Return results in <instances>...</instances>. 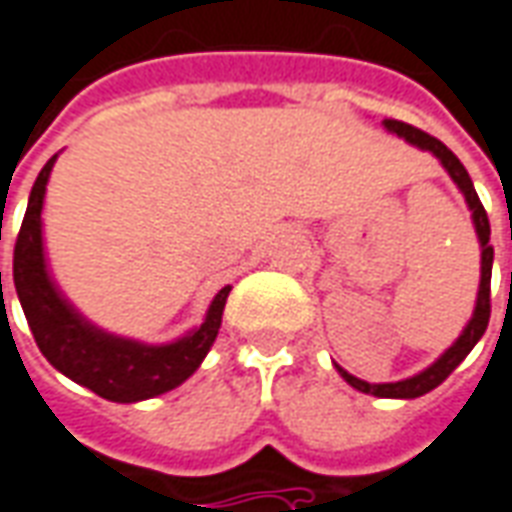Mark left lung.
<instances>
[{
	"mask_svg": "<svg viewBox=\"0 0 512 512\" xmlns=\"http://www.w3.org/2000/svg\"><path fill=\"white\" fill-rule=\"evenodd\" d=\"M382 127L388 132H393V135H399V138H405L407 144L416 146L421 152H430V155L438 157V163L446 169V174L452 177V182L460 188V194L466 199L468 210H471V221H474V230H477V241H480V291H477L474 313L468 318V324L463 327V332L455 338V343H452L435 363H430L424 371H418L413 377H407V380L399 382L357 380L355 374H349V371H343L341 366H335L343 380L349 382L352 388H357L360 393H371V396H380V399H416V396H424V393H430L432 388H438V385L466 360L468 352L477 346V341H480L482 335H485V330H488V318H491L493 268V246L488 244V241H491V224H488V213H485V207H482L477 191H474V182L468 177L466 166L457 160L452 149H446L438 138H432L427 132L410 127L405 121L385 119L382 121Z\"/></svg>",
	"mask_w": 512,
	"mask_h": 512,
	"instance_id": "left-lung-1",
	"label": "left lung"
}]
</instances>
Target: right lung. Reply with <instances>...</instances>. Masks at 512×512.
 <instances>
[{
  "label": "right lung",
  "instance_id": "obj_1",
  "mask_svg": "<svg viewBox=\"0 0 512 512\" xmlns=\"http://www.w3.org/2000/svg\"><path fill=\"white\" fill-rule=\"evenodd\" d=\"M49 157L38 180L32 185L27 213L21 221L19 241L13 252V282L21 310L27 316L32 338L52 366L82 388L94 391L107 402H144L177 388L202 366V360L216 341L230 296L224 285L207 307L202 324L169 343H146L102 330L85 318L60 291L49 271L44 249V199L49 174L55 169ZM2 288V271H0Z\"/></svg>",
  "mask_w": 512,
  "mask_h": 512
}]
</instances>
